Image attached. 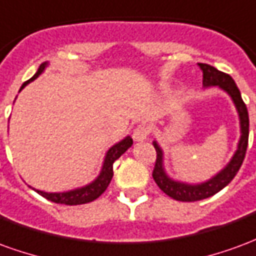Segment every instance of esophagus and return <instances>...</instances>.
<instances>
[{
  "label": "esophagus",
  "instance_id": "obj_1",
  "mask_svg": "<svg viewBox=\"0 0 256 256\" xmlns=\"http://www.w3.org/2000/svg\"><path fill=\"white\" fill-rule=\"evenodd\" d=\"M148 134H150V128H146L145 124H140V126L134 128L133 138L137 142H142V141L148 138Z\"/></svg>",
  "mask_w": 256,
  "mask_h": 256
}]
</instances>
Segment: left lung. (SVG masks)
<instances>
[{
  "label": "left lung",
  "instance_id": "obj_1",
  "mask_svg": "<svg viewBox=\"0 0 256 256\" xmlns=\"http://www.w3.org/2000/svg\"><path fill=\"white\" fill-rule=\"evenodd\" d=\"M198 68L203 71V88H218L224 90L226 94L230 97V100L234 104L237 115H238V124H240V138L237 142V148L234 154L230 158V160L226 163L224 168H220V172L215 176L203 181V182H185L181 180L170 177L167 174L164 168V152L162 150L159 142L154 140V146H155L156 154V164L152 172V177L158 184V186L166 193L167 196H170L174 200L180 202H198L203 198H211L215 193H218L220 189H224L234 178L237 172L240 170V167L244 160V156L247 152L248 145V130H250V119H248L247 106L244 104V101L240 94V90L234 84V80L232 79L230 75L224 74L218 71L216 68L210 66V64L198 63Z\"/></svg>",
  "mask_w": 256,
  "mask_h": 256
}]
</instances>
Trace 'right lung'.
<instances>
[{
    "instance_id": "add662e5",
    "label": "right lung",
    "mask_w": 256,
    "mask_h": 256,
    "mask_svg": "<svg viewBox=\"0 0 256 256\" xmlns=\"http://www.w3.org/2000/svg\"><path fill=\"white\" fill-rule=\"evenodd\" d=\"M49 67V63L45 62L40 66V68L36 70V72L34 74V76L30 78L27 82L23 84V86L20 88V90L24 89V86L36 80L40 75H41L46 68ZM19 90V92H20ZM133 145V138L130 136H126L124 138L120 140L119 142L114 144L110 148V150L106 152V156H104V162H102V166H101V170L98 172V176L92 181V182L86 184L84 186H79V188L70 189V190H64V192H45V190H40V189L32 188L38 194H41L48 200H50L53 203L58 204H67V206H78V204H84L90 203L96 198L100 196L101 193L104 192L106 189V186L110 185L112 180V176H114V168H112V164L114 162L119 159L120 156L126 152V150Z\"/></svg>"
}]
</instances>
